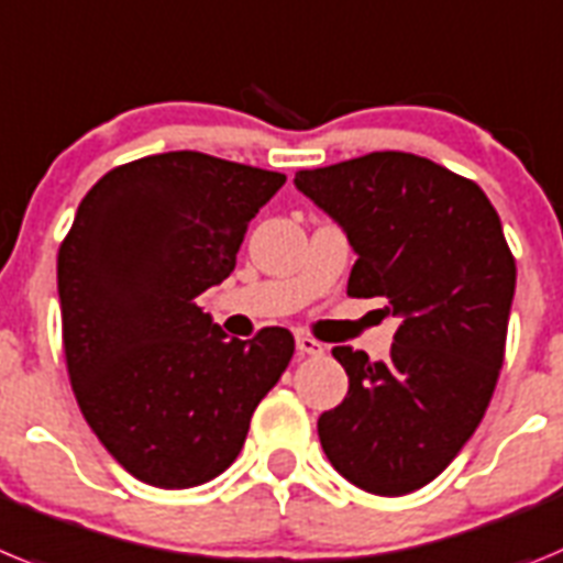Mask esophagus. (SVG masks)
<instances>
[{"instance_id": "34e87169", "label": "esophagus", "mask_w": 563, "mask_h": 563, "mask_svg": "<svg viewBox=\"0 0 563 563\" xmlns=\"http://www.w3.org/2000/svg\"><path fill=\"white\" fill-rule=\"evenodd\" d=\"M297 353H300V356H322V353H325V344L317 342L313 336H306V333H297Z\"/></svg>"}]
</instances>
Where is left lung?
Returning a JSON list of instances; mask_svg holds the SVG:
<instances>
[{
	"label": "left lung",
	"instance_id": "obj_1",
	"mask_svg": "<svg viewBox=\"0 0 563 563\" xmlns=\"http://www.w3.org/2000/svg\"><path fill=\"white\" fill-rule=\"evenodd\" d=\"M294 185L351 241V297L398 317L387 362L333 347L351 387L317 432L344 479L378 496L432 483L479 427L505 358L516 261L474 181L401 151L300 170Z\"/></svg>",
	"mask_w": 563,
	"mask_h": 563
}]
</instances>
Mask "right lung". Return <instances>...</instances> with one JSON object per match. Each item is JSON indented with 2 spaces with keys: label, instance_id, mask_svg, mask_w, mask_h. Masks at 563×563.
Returning a JSON list of instances; mask_svg holds the SVG:
<instances>
[{
  "label": "right lung",
  "instance_id": "add662e5",
  "mask_svg": "<svg viewBox=\"0 0 563 563\" xmlns=\"http://www.w3.org/2000/svg\"><path fill=\"white\" fill-rule=\"evenodd\" d=\"M286 185L199 151L145 156L84 196L58 250L69 382L109 454L156 488L219 477L294 336L230 339L196 297L235 269L246 227Z\"/></svg>",
  "mask_w": 563,
  "mask_h": 563
}]
</instances>
